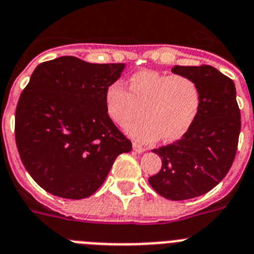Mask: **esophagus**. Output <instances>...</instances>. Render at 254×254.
Returning <instances> with one entry per match:
<instances>
[{"label": "esophagus", "mask_w": 254, "mask_h": 254, "mask_svg": "<svg viewBox=\"0 0 254 254\" xmlns=\"http://www.w3.org/2000/svg\"><path fill=\"white\" fill-rule=\"evenodd\" d=\"M133 150L135 152H138V154H142V152L146 151V148L142 147V146L138 145V143H133Z\"/></svg>", "instance_id": "obj_1"}]
</instances>
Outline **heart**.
Returning a JSON list of instances; mask_svg holds the SVG:
<instances>
[{"instance_id": "1", "label": "heart", "mask_w": 254, "mask_h": 254, "mask_svg": "<svg viewBox=\"0 0 254 254\" xmlns=\"http://www.w3.org/2000/svg\"><path fill=\"white\" fill-rule=\"evenodd\" d=\"M130 92L120 82L106 90L104 106L109 119L119 127H127L143 115L146 119L131 124L127 133L142 143L176 141L183 137L197 117L201 91L197 82L183 74L141 70L129 80Z\"/></svg>"}]
</instances>
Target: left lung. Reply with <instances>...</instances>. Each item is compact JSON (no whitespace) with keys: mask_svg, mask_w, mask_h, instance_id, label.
Masks as SVG:
<instances>
[{"mask_svg":"<svg viewBox=\"0 0 254 254\" xmlns=\"http://www.w3.org/2000/svg\"><path fill=\"white\" fill-rule=\"evenodd\" d=\"M197 82L201 104L181 139L152 150L162 170L148 179L156 193L172 201L205 194L223 180L234 163L240 134V109L234 80L210 65L174 66Z\"/></svg>","mask_w":254,"mask_h":254,"instance_id":"obj_1","label":"left lung"}]
</instances>
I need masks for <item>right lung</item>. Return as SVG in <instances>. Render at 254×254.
Masks as SVG:
<instances>
[{"instance_id": "right-lung-1", "label": "right lung", "mask_w": 254, "mask_h": 254, "mask_svg": "<svg viewBox=\"0 0 254 254\" xmlns=\"http://www.w3.org/2000/svg\"><path fill=\"white\" fill-rule=\"evenodd\" d=\"M125 66L64 56L34 70L16 106L15 141L23 166L44 190L87 198L117 156L131 150L104 106L106 90Z\"/></svg>"}]
</instances>
